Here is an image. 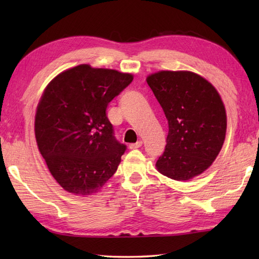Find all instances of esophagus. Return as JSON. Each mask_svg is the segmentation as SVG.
Instances as JSON below:
<instances>
[{"instance_id": "1", "label": "esophagus", "mask_w": 259, "mask_h": 259, "mask_svg": "<svg viewBox=\"0 0 259 259\" xmlns=\"http://www.w3.org/2000/svg\"><path fill=\"white\" fill-rule=\"evenodd\" d=\"M141 146H142V141L139 140V141H137L136 144H130L129 148L130 149H137V148H140Z\"/></svg>"}]
</instances>
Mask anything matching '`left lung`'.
I'll return each mask as SVG.
<instances>
[{
    "mask_svg": "<svg viewBox=\"0 0 259 259\" xmlns=\"http://www.w3.org/2000/svg\"><path fill=\"white\" fill-rule=\"evenodd\" d=\"M168 120L167 145L159 172L189 180L210 167L224 145L226 110L217 90L190 71H159L147 78Z\"/></svg>",
    "mask_w": 259,
    "mask_h": 259,
    "instance_id": "obj_1",
    "label": "left lung"
}]
</instances>
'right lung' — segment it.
<instances>
[{
  "label": "right lung",
  "instance_id": "obj_1",
  "mask_svg": "<svg viewBox=\"0 0 259 259\" xmlns=\"http://www.w3.org/2000/svg\"><path fill=\"white\" fill-rule=\"evenodd\" d=\"M133 80L130 73L80 64L46 88L36 108L35 139L64 190L92 195L117 171L126 146L115 139L106 111Z\"/></svg>",
  "mask_w": 259,
  "mask_h": 259
}]
</instances>
